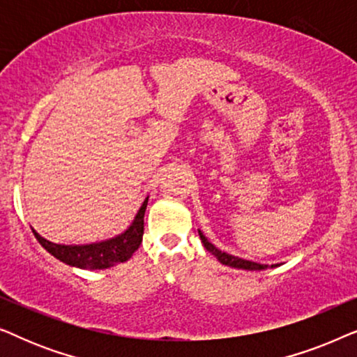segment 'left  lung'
<instances>
[{
  "label": "left lung",
  "instance_id": "left-lung-1",
  "mask_svg": "<svg viewBox=\"0 0 357 357\" xmlns=\"http://www.w3.org/2000/svg\"><path fill=\"white\" fill-rule=\"evenodd\" d=\"M198 234H199V238H202L204 248H206L208 252H211L213 255L216 257L218 260L222 263V265H227V266H232V268H241V270H250V271H253V270H265V268H266V265H260V263H255V261L242 260V258L229 255V253H226V252H221V250H219V248L214 247L213 243L209 242L206 237L203 236L202 231H198ZM271 268H273V265H271Z\"/></svg>",
  "mask_w": 357,
  "mask_h": 357
}]
</instances>
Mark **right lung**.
<instances>
[{
  "label": "right lung",
  "mask_w": 357,
  "mask_h": 357,
  "mask_svg": "<svg viewBox=\"0 0 357 357\" xmlns=\"http://www.w3.org/2000/svg\"><path fill=\"white\" fill-rule=\"evenodd\" d=\"M146 206H148V198L141 204L131 226L120 236L104 242L87 243V245H61V243L47 241V238L38 236L36 231L32 232L38 243L48 253H52L53 257L66 263V265L81 268V270H105V268L130 260L131 255L138 250L141 242H143Z\"/></svg>",
  "instance_id": "add662e5"
}]
</instances>
